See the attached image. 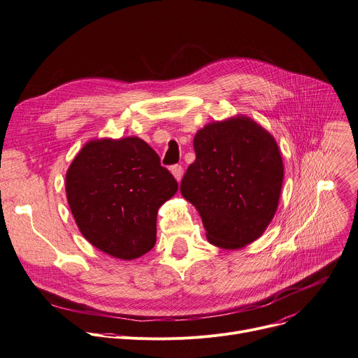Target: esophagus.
Returning a JSON list of instances; mask_svg holds the SVG:
<instances>
[{"label":"esophagus","instance_id":"1","mask_svg":"<svg viewBox=\"0 0 358 358\" xmlns=\"http://www.w3.org/2000/svg\"><path fill=\"white\" fill-rule=\"evenodd\" d=\"M171 172H172V175L175 176V179H176L178 182H180V179H182V176H183V169H182L180 164H173V166L171 168Z\"/></svg>","mask_w":358,"mask_h":358}]
</instances>
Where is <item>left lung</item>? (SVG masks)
Returning a JSON list of instances; mask_svg holds the SVG:
<instances>
[{"label":"left lung","instance_id":"left-lung-1","mask_svg":"<svg viewBox=\"0 0 358 358\" xmlns=\"http://www.w3.org/2000/svg\"><path fill=\"white\" fill-rule=\"evenodd\" d=\"M182 196L194 205L208 241L224 250L258 239L277 212L284 163L269 131L246 116L212 122L194 139Z\"/></svg>","mask_w":358,"mask_h":358}]
</instances>
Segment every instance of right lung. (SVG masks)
Here are the masks:
<instances>
[{
    "label": "right lung",
    "mask_w": 358,
    "mask_h": 358,
    "mask_svg": "<svg viewBox=\"0 0 358 358\" xmlns=\"http://www.w3.org/2000/svg\"><path fill=\"white\" fill-rule=\"evenodd\" d=\"M176 190L157 153L136 136L87 142L66 175L80 232L101 252L126 261L153 248L157 210Z\"/></svg>",
    "instance_id": "right-lung-1"
}]
</instances>
